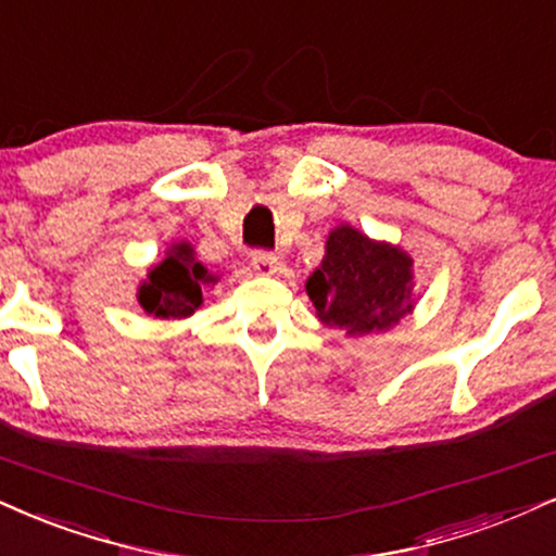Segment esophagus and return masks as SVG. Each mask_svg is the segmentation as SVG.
<instances>
[{
  "label": "esophagus",
  "instance_id": "obj_1",
  "mask_svg": "<svg viewBox=\"0 0 556 556\" xmlns=\"http://www.w3.org/2000/svg\"><path fill=\"white\" fill-rule=\"evenodd\" d=\"M252 270H255V276H276V273L280 270V260L273 255V252H255L252 255Z\"/></svg>",
  "mask_w": 556,
  "mask_h": 556
}]
</instances>
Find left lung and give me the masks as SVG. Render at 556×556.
<instances>
[{
	"mask_svg": "<svg viewBox=\"0 0 556 556\" xmlns=\"http://www.w3.org/2000/svg\"><path fill=\"white\" fill-rule=\"evenodd\" d=\"M413 265L400 244L340 224L327 237L319 267L306 278V296L325 327L351 338L387 332L415 309Z\"/></svg>",
	"mask_w": 556,
	"mask_h": 556,
	"instance_id": "1",
	"label": "left lung"
}]
</instances>
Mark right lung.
I'll return each mask as SVG.
<instances>
[{
  "label": "right lung",
  "mask_w": 556,
  "mask_h": 556,
  "mask_svg": "<svg viewBox=\"0 0 556 556\" xmlns=\"http://www.w3.org/2000/svg\"><path fill=\"white\" fill-rule=\"evenodd\" d=\"M218 276L195 257L188 239L173 242L139 286V304L152 319H188L203 304V291Z\"/></svg>",
  "instance_id": "right-lung-1"
}]
</instances>
